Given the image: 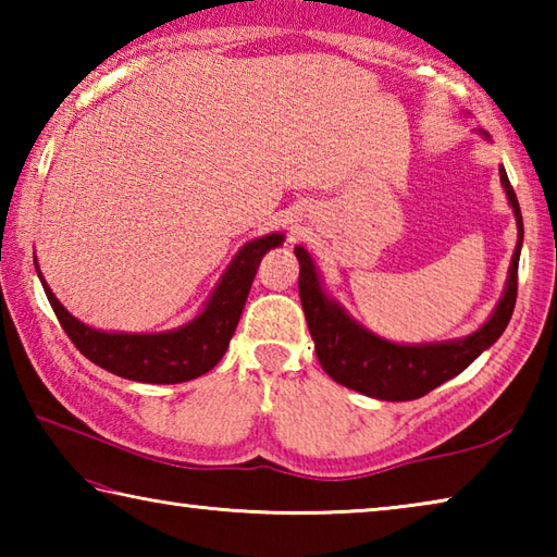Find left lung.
<instances>
[{
  "instance_id": "1",
  "label": "left lung",
  "mask_w": 557,
  "mask_h": 557,
  "mask_svg": "<svg viewBox=\"0 0 557 557\" xmlns=\"http://www.w3.org/2000/svg\"><path fill=\"white\" fill-rule=\"evenodd\" d=\"M479 135L484 139H492L484 129ZM498 176H502L508 206H511L516 215L518 243L511 265H508L502 299L494 307L492 317L469 336L432 344H395L391 338L373 334L371 329L358 324L346 312L342 301H336L329 295L312 256H309L307 248L295 245V256L299 260L301 309H305L309 334L314 338L319 363H322V369L336 383L379 400L422 398V395L435 391L437 385L459 375L476 356H482L504 334L516 307L518 258H521L523 245V215L504 164L498 166Z\"/></svg>"
}]
</instances>
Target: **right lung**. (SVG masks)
<instances>
[{
    "mask_svg": "<svg viewBox=\"0 0 557 557\" xmlns=\"http://www.w3.org/2000/svg\"><path fill=\"white\" fill-rule=\"evenodd\" d=\"M282 243H285V233H268L262 238L245 243L235 252L231 265L225 268L201 312L191 322L154 334L102 332V329L83 324L61 305L59 297L46 285L36 258L34 262L63 332L71 336L83 356L120 379L166 385L199 379L221 361L235 334V326L240 322L245 299L250 295V285L256 280L262 256Z\"/></svg>",
    "mask_w": 557,
    "mask_h": 557,
    "instance_id": "add662e5",
    "label": "right lung"
}]
</instances>
